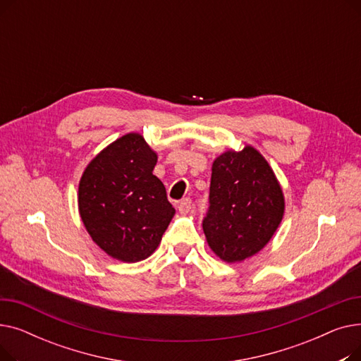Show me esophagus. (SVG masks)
Segmentation results:
<instances>
[{
	"label": "esophagus",
	"mask_w": 361,
	"mask_h": 361,
	"mask_svg": "<svg viewBox=\"0 0 361 361\" xmlns=\"http://www.w3.org/2000/svg\"><path fill=\"white\" fill-rule=\"evenodd\" d=\"M192 199H188V197H185V199H183L180 203H178V211H180V214H183V215H185V214H188L190 212V209H192Z\"/></svg>",
	"instance_id": "34e87169"
}]
</instances>
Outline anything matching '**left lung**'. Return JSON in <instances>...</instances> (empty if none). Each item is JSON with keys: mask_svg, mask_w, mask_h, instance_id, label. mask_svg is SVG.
<instances>
[{"mask_svg": "<svg viewBox=\"0 0 361 361\" xmlns=\"http://www.w3.org/2000/svg\"><path fill=\"white\" fill-rule=\"evenodd\" d=\"M282 215L279 183L256 149L228 150L215 159L202 225L207 244L222 260L241 262L262 250Z\"/></svg>", "mask_w": 361, "mask_h": 361, "instance_id": "1", "label": "left lung"}]
</instances>
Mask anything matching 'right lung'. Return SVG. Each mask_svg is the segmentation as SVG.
Segmentation results:
<instances>
[{"label": "right lung", "mask_w": 361, "mask_h": 361, "mask_svg": "<svg viewBox=\"0 0 361 361\" xmlns=\"http://www.w3.org/2000/svg\"><path fill=\"white\" fill-rule=\"evenodd\" d=\"M157 154L128 133L94 158L79 184V211L92 240L111 257L139 262L158 247L176 209L154 176Z\"/></svg>", "instance_id": "right-lung-1"}]
</instances>
